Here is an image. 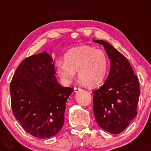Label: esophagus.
Instances as JSON below:
<instances>
[{
    "label": "esophagus",
    "mask_w": 151,
    "mask_h": 151,
    "mask_svg": "<svg viewBox=\"0 0 151 151\" xmlns=\"http://www.w3.org/2000/svg\"><path fill=\"white\" fill-rule=\"evenodd\" d=\"M81 91V88L79 86H75L74 87V92H77V91Z\"/></svg>",
    "instance_id": "esophagus-1"
}]
</instances>
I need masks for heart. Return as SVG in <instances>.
<instances>
[{"label":"heart","mask_w":151,"mask_h":151,"mask_svg":"<svg viewBox=\"0 0 151 151\" xmlns=\"http://www.w3.org/2000/svg\"><path fill=\"white\" fill-rule=\"evenodd\" d=\"M65 62L56 64V71L64 84H70L78 72L81 81L89 86L104 81L109 70V59L104 51L91 46L72 48L66 52Z\"/></svg>","instance_id":"heart-1"}]
</instances>
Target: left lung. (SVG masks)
I'll return each mask as SVG.
<instances>
[{
  "label": "left lung",
  "instance_id": "obj_1",
  "mask_svg": "<svg viewBox=\"0 0 151 151\" xmlns=\"http://www.w3.org/2000/svg\"><path fill=\"white\" fill-rule=\"evenodd\" d=\"M93 41L104 46L111 60L106 80L93 91V114L102 129L118 134L136 116L139 81L125 56L106 41Z\"/></svg>",
  "mask_w": 151,
  "mask_h": 151
}]
</instances>
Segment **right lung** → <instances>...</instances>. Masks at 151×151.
Segmentation results:
<instances>
[{
	"label": "right lung",
	"instance_id": "add662e5",
	"mask_svg": "<svg viewBox=\"0 0 151 151\" xmlns=\"http://www.w3.org/2000/svg\"><path fill=\"white\" fill-rule=\"evenodd\" d=\"M55 74L53 60L43 52L22 60L10 82L13 115L27 133L39 138L60 131L66 102L74 91L60 85Z\"/></svg>",
	"mask_w": 151,
	"mask_h": 151
}]
</instances>
